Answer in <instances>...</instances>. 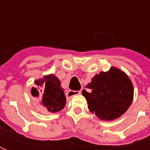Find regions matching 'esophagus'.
<instances>
[{"label":"esophagus","instance_id":"obj_1","mask_svg":"<svg viewBox=\"0 0 150 150\" xmlns=\"http://www.w3.org/2000/svg\"><path fill=\"white\" fill-rule=\"evenodd\" d=\"M81 93V90H79V91H72V90H70V91L67 92V96L69 97H72L73 96H75V95H79Z\"/></svg>","mask_w":150,"mask_h":150}]
</instances>
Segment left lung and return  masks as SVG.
<instances>
[{
	"instance_id": "left-lung-1",
	"label": "left lung",
	"mask_w": 150,
	"mask_h": 150,
	"mask_svg": "<svg viewBox=\"0 0 150 150\" xmlns=\"http://www.w3.org/2000/svg\"><path fill=\"white\" fill-rule=\"evenodd\" d=\"M83 91L91 112L104 120L118 118L132 103L133 88L129 78L119 69L112 67L108 72L95 75Z\"/></svg>"
}]
</instances>
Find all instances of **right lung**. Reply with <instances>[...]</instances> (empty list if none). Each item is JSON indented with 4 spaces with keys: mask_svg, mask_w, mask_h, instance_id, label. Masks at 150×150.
Masks as SVG:
<instances>
[{
    "mask_svg": "<svg viewBox=\"0 0 150 150\" xmlns=\"http://www.w3.org/2000/svg\"><path fill=\"white\" fill-rule=\"evenodd\" d=\"M35 84L42 88L41 93L35 88H32V95L34 97L41 99L42 104L47 110L56 112L62 110L66 105V96L61 88L60 81L54 75L45 76L35 81Z\"/></svg>",
    "mask_w": 150,
    "mask_h": 150,
    "instance_id": "add662e5",
    "label": "right lung"
}]
</instances>
